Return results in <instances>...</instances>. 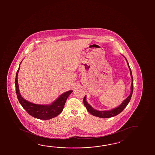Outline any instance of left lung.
Segmentation results:
<instances>
[{"label": "left lung", "mask_w": 155, "mask_h": 155, "mask_svg": "<svg viewBox=\"0 0 155 155\" xmlns=\"http://www.w3.org/2000/svg\"><path fill=\"white\" fill-rule=\"evenodd\" d=\"M126 59V58H125ZM127 60V59H126ZM127 65L129 68L130 70V73L131 77L132 78V82H131V92L130 95L119 106L115 108L114 109L110 110H107V111H99L97 110L96 109H94L92 107L88 104L86 100V96H85L84 100H83V102H84V104L86 107V109L88 110V112L91 113L92 115H94L97 117H100L101 118H110V117H114L115 115H118L120 113H121L125 108L127 106V104L130 101L131 98L132 96V94H133V75H132V73H131V70L130 68L129 67V63L127 62Z\"/></svg>", "instance_id": "left-lung-1"}]
</instances>
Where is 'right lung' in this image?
I'll return each instance as SVG.
<instances>
[{"instance_id": "obj_1", "label": "right lung", "mask_w": 155, "mask_h": 155, "mask_svg": "<svg viewBox=\"0 0 155 155\" xmlns=\"http://www.w3.org/2000/svg\"><path fill=\"white\" fill-rule=\"evenodd\" d=\"M20 67V65L18 67V70L16 75L15 88L17 97L22 107L30 115L35 118L40 119L42 120H48L53 118L59 114L64 108V105L68 97L73 92V91L70 90L64 92V94H61L58 97L57 100L55 101L54 102H53L50 105L36 104L30 102L24 99L19 92L18 75Z\"/></svg>"}]
</instances>
